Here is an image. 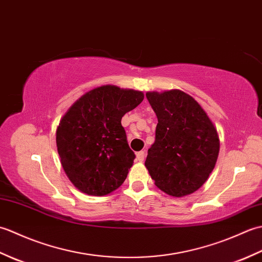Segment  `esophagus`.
Returning a JSON list of instances; mask_svg holds the SVG:
<instances>
[{
  "mask_svg": "<svg viewBox=\"0 0 262 262\" xmlns=\"http://www.w3.org/2000/svg\"><path fill=\"white\" fill-rule=\"evenodd\" d=\"M144 159H145V152L141 151V152L136 153V160L138 161V162H143Z\"/></svg>",
  "mask_w": 262,
  "mask_h": 262,
  "instance_id": "obj_1",
  "label": "esophagus"
}]
</instances>
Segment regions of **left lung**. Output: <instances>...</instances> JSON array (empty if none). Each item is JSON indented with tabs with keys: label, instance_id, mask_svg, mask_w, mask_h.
<instances>
[{
	"label": "left lung",
	"instance_id": "left-lung-1",
	"mask_svg": "<svg viewBox=\"0 0 262 262\" xmlns=\"http://www.w3.org/2000/svg\"><path fill=\"white\" fill-rule=\"evenodd\" d=\"M158 117L155 142L145 166L160 190L172 197L191 194L207 181L220 152L213 121L196 100L181 90L147 92Z\"/></svg>",
	"mask_w": 262,
	"mask_h": 262
}]
</instances>
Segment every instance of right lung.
I'll return each mask as SVG.
<instances>
[{
  "mask_svg": "<svg viewBox=\"0 0 262 262\" xmlns=\"http://www.w3.org/2000/svg\"><path fill=\"white\" fill-rule=\"evenodd\" d=\"M144 99L142 91L102 85L85 92L59 120L56 145L71 182L90 196L118 189L133 166L121 118Z\"/></svg>",
  "mask_w": 262,
  "mask_h": 262,
  "instance_id": "1",
  "label": "right lung"
}]
</instances>
